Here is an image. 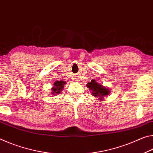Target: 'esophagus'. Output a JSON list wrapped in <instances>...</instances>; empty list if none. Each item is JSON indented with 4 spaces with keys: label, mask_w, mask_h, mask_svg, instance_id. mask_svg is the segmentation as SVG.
Wrapping results in <instances>:
<instances>
[{
    "label": "esophagus",
    "mask_w": 153,
    "mask_h": 153,
    "mask_svg": "<svg viewBox=\"0 0 153 153\" xmlns=\"http://www.w3.org/2000/svg\"><path fill=\"white\" fill-rule=\"evenodd\" d=\"M76 79V81H79V78H76V79Z\"/></svg>",
    "instance_id": "esophagus-1"
}]
</instances>
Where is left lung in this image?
<instances>
[{"label":"left lung","instance_id":"left-lung-1","mask_svg":"<svg viewBox=\"0 0 153 153\" xmlns=\"http://www.w3.org/2000/svg\"><path fill=\"white\" fill-rule=\"evenodd\" d=\"M86 86L91 91V94L95 97H98V100H102L105 97H107L108 95L111 93V90L106 87H104L103 85L96 82L95 80H91V82H87Z\"/></svg>","mask_w":153,"mask_h":153}]
</instances>
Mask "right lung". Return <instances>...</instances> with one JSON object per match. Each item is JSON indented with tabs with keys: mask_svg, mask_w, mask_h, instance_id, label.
Wrapping results in <instances>:
<instances>
[{
	"mask_svg": "<svg viewBox=\"0 0 153 153\" xmlns=\"http://www.w3.org/2000/svg\"><path fill=\"white\" fill-rule=\"evenodd\" d=\"M66 83V81H56L54 82L53 87H51V94L52 95H56L61 93Z\"/></svg>",
	"mask_w": 153,
	"mask_h": 153,
	"instance_id": "1",
	"label": "right lung"
}]
</instances>
